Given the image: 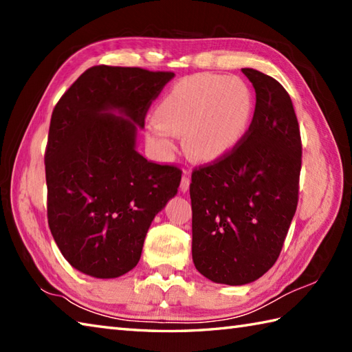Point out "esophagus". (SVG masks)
Segmentation results:
<instances>
[{
	"mask_svg": "<svg viewBox=\"0 0 352 352\" xmlns=\"http://www.w3.org/2000/svg\"><path fill=\"white\" fill-rule=\"evenodd\" d=\"M189 186H190V177H189L188 172H183L182 183H180V189H182V192H188V190H189Z\"/></svg>",
	"mask_w": 352,
	"mask_h": 352,
	"instance_id": "1",
	"label": "esophagus"
}]
</instances>
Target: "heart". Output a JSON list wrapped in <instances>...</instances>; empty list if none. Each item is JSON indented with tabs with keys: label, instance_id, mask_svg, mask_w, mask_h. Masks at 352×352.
Wrapping results in <instances>:
<instances>
[{
	"label": "heart",
	"instance_id": "heart-1",
	"mask_svg": "<svg viewBox=\"0 0 352 352\" xmlns=\"http://www.w3.org/2000/svg\"><path fill=\"white\" fill-rule=\"evenodd\" d=\"M254 96L239 77L198 74L170 89L146 126L148 139L162 157L175 151V134L186 138L188 151L212 162L241 144L250 129Z\"/></svg>",
	"mask_w": 352,
	"mask_h": 352
}]
</instances>
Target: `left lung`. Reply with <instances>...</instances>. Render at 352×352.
I'll return each instance as SVG.
<instances>
[{"label":"left lung","mask_w":352,"mask_h":352,"mask_svg":"<svg viewBox=\"0 0 352 352\" xmlns=\"http://www.w3.org/2000/svg\"><path fill=\"white\" fill-rule=\"evenodd\" d=\"M256 89L248 131L233 151L192 172V257L214 283L242 286L278 258L300 193L302 144L289 94L243 68Z\"/></svg>","instance_id":"8db88e82"}]
</instances>
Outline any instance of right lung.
Masks as SVG:
<instances>
[{
  "label": "right lung",
  "instance_id": "1",
  "mask_svg": "<svg viewBox=\"0 0 352 352\" xmlns=\"http://www.w3.org/2000/svg\"><path fill=\"white\" fill-rule=\"evenodd\" d=\"M172 77L92 66L52 110L45 149L48 226L80 272L116 278L131 271L154 216L177 193L182 169L148 162L134 148L138 126Z\"/></svg>",
  "mask_w": 352,
  "mask_h": 352
}]
</instances>
